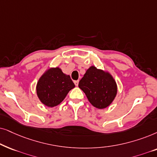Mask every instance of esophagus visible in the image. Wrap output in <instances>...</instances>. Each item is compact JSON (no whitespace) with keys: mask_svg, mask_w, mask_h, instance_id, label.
Listing matches in <instances>:
<instances>
[{"mask_svg":"<svg viewBox=\"0 0 157 157\" xmlns=\"http://www.w3.org/2000/svg\"><path fill=\"white\" fill-rule=\"evenodd\" d=\"M74 83H75V85H76V86H78L79 80H75V81H74Z\"/></svg>","mask_w":157,"mask_h":157,"instance_id":"34e87169","label":"esophagus"}]
</instances>
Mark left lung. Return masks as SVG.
Masks as SVG:
<instances>
[{
	"mask_svg": "<svg viewBox=\"0 0 157 157\" xmlns=\"http://www.w3.org/2000/svg\"><path fill=\"white\" fill-rule=\"evenodd\" d=\"M78 86L86 95L89 102L98 109L111 105L118 93L117 83L107 70L91 66L79 82Z\"/></svg>",
	"mask_w": 157,
	"mask_h": 157,
	"instance_id": "1",
	"label": "left lung"
}]
</instances>
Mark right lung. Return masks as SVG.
<instances>
[{"label":"right lung","instance_id":"right-lung-1","mask_svg":"<svg viewBox=\"0 0 157 157\" xmlns=\"http://www.w3.org/2000/svg\"><path fill=\"white\" fill-rule=\"evenodd\" d=\"M75 87L70 75L64 74L61 68L49 67L36 83V95L41 103L52 108L61 103Z\"/></svg>","mask_w":157,"mask_h":157}]
</instances>
